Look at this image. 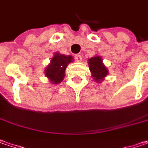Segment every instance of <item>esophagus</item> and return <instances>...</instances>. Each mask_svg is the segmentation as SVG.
Segmentation results:
<instances>
[{
    "label": "esophagus",
    "mask_w": 148,
    "mask_h": 148,
    "mask_svg": "<svg viewBox=\"0 0 148 148\" xmlns=\"http://www.w3.org/2000/svg\"><path fill=\"white\" fill-rule=\"evenodd\" d=\"M74 59H75V60L78 62H80L82 61V57H81L80 55H76L74 56Z\"/></svg>",
    "instance_id": "esophagus-1"
}]
</instances>
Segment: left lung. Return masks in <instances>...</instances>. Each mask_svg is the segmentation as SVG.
Here are the masks:
<instances>
[{
	"label": "left lung",
	"mask_w": 148,
	"mask_h": 148,
	"mask_svg": "<svg viewBox=\"0 0 148 148\" xmlns=\"http://www.w3.org/2000/svg\"><path fill=\"white\" fill-rule=\"evenodd\" d=\"M88 66L92 77L96 82L101 83L108 74V70L103 64V60L100 56H94L88 60Z\"/></svg>",
	"instance_id": "obj_1"
}]
</instances>
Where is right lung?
<instances>
[{
  "instance_id": "right-lung-1",
  "label": "right lung",
  "mask_w": 148,
  "mask_h": 148,
  "mask_svg": "<svg viewBox=\"0 0 148 148\" xmlns=\"http://www.w3.org/2000/svg\"><path fill=\"white\" fill-rule=\"evenodd\" d=\"M72 61L73 57L71 55H60L59 53H55L54 57L50 60V64L45 70V76L52 84H60L64 79L67 65Z\"/></svg>"
}]
</instances>
